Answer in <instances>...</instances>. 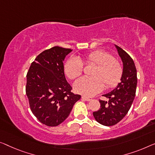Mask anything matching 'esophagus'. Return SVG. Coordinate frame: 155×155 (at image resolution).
I'll use <instances>...</instances> for the list:
<instances>
[{
    "mask_svg": "<svg viewBox=\"0 0 155 155\" xmlns=\"http://www.w3.org/2000/svg\"><path fill=\"white\" fill-rule=\"evenodd\" d=\"M82 99L85 101H91V99H90L89 97H87L85 96H82Z\"/></svg>",
    "mask_w": 155,
    "mask_h": 155,
    "instance_id": "obj_1",
    "label": "esophagus"
}]
</instances>
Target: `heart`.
<instances>
[{
    "mask_svg": "<svg viewBox=\"0 0 155 155\" xmlns=\"http://www.w3.org/2000/svg\"><path fill=\"white\" fill-rule=\"evenodd\" d=\"M86 64H95L92 77H83L76 81L75 91L85 96H93L104 87L117 86L120 81L123 68L120 62L106 51L98 49L88 53L84 57ZM84 64L77 57H71L64 65V71L70 79H74L84 71Z\"/></svg>",
    "mask_w": 155,
    "mask_h": 155,
    "instance_id": "b5f03b06",
    "label": "heart"
}]
</instances>
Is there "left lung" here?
Here are the masks:
<instances>
[{"label": "left lung", "mask_w": 155, "mask_h": 155, "mask_svg": "<svg viewBox=\"0 0 155 155\" xmlns=\"http://www.w3.org/2000/svg\"><path fill=\"white\" fill-rule=\"evenodd\" d=\"M123 63L121 82L111 92L102 96L108 101L100 100V108L93 112L97 121L104 126H113L127 114L134 100L137 85V74L134 62L125 51L115 45Z\"/></svg>", "instance_id": "left-lung-1"}]
</instances>
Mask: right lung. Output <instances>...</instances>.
Returning <instances> with one entry per match:
<instances>
[{"label":"right lung","mask_w":155,"mask_h":155,"mask_svg":"<svg viewBox=\"0 0 155 155\" xmlns=\"http://www.w3.org/2000/svg\"><path fill=\"white\" fill-rule=\"evenodd\" d=\"M71 51L60 47L44 51L27 72L26 93L30 108L38 120L48 127L61 124L81 98L71 92L64 74L63 61Z\"/></svg>","instance_id":"obj_1"}]
</instances>
